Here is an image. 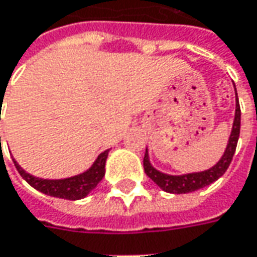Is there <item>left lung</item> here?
Listing matches in <instances>:
<instances>
[{"label":"left lung","mask_w":257,"mask_h":257,"mask_svg":"<svg viewBox=\"0 0 257 257\" xmlns=\"http://www.w3.org/2000/svg\"><path fill=\"white\" fill-rule=\"evenodd\" d=\"M234 95H236V109H234L232 132H230L229 139H227V145H226L223 155L212 168H209L206 171H200V172L183 173V175H169V173L161 172L151 164L148 148H146L145 158H144V169H145L146 175L155 182L161 189L165 190V192H169V193H189V192L198 190L213 183L226 172V169L229 168V165L232 162V158H233L234 151H236V145H237V139H239V134H240V106H239L236 86H234Z\"/></svg>","instance_id":"obj_1"}]
</instances>
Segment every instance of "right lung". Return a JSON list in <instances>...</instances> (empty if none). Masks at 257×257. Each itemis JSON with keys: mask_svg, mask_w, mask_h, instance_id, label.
<instances>
[{"mask_svg": "<svg viewBox=\"0 0 257 257\" xmlns=\"http://www.w3.org/2000/svg\"><path fill=\"white\" fill-rule=\"evenodd\" d=\"M108 154H109V149L103 151L102 154L98 155V158L95 159V162L91 165L89 169H86L82 173H78L75 176H69V178H64V179L37 178L31 173L25 172L15 159H13V161L20 175L31 185L32 188H35L37 190H40L48 196L61 198V199L78 200L88 196L96 188V185L102 181V178L105 176V164H106Z\"/></svg>", "mask_w": 257, "mask_h": 257, "instance_id": "obj_1", "label": "right lung"}]
</instances>
